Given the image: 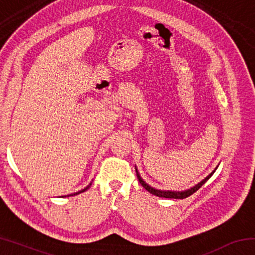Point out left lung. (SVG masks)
<instances>
[{
  "label": "left lung",
  "mask_w": 255,
  "mask_h": 255,
  "mask_svg": "<svg viewBox=\"0 0 255 255\" xmlns=\"http://www.w3.org/2000/svg\"><path fill=\"white\" fill-rule=\"evenodd\" d=\"M137 172V171H136ZM214 174V172L211 174H209L208 176L205 180H202L200 183H198L196 187H193L191 189L189 190H185V191H182V192H174V191H161V190H156V189H153L152 187H149V185L147 183H145L143 180H141L140 175L138 174L137 172V178H138V181H139V183L143 185V187L147 190V191L149 193H152V195L154 196H157V197H161V198H173V199H184V198H187L189 196H191L192 193H195L198 189H200L202 187V184H205V182L207 180H208L211 175Z\"/></svg>",
  "instance_id": "1"
}]
</instances>
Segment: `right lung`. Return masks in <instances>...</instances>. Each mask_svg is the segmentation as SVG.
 Returning <instances> with one entry per match:
<instances>
[{"mask_svg":"<svg viewBox=\"0 0 255 255\" xmlns=\"http://www.w3.org/2000/svg\"><path fill=\"white\" fill-rule=\"evenodd\" d=\"M90 185H91V184H90ZM90 185H89V187H86L85 189H83V190H82V191H80V192H84V191H85V190H88V189L90 188ZM74 195H77V193H74Z\"/></svg>","mask_w":255,"mask_h":255,"instance_id":"add662e5","label":"right lung"}]
</instances>
